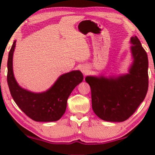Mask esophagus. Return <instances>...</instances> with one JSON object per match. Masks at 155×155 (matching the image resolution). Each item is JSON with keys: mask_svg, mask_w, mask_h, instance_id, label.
I'll return each instance as SVG.
<instances>
[{"mask_svg": "<svg viewBox=\"0 0 155 155\" xmlns=\"http://www.w3.org/2000/svg\"><path fill=\"white\" fill-rule=\"evenodd\" d=\"M81 72H82L84 74H85V75H86V74H88V71H89L87 68L85 67V66L81 67Z\"/></svg>", "mask_w": 155, "mask_h": 155, "instance_id": "obj_1", "label": "esophagus"}]
</instances>
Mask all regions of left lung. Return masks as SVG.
Returning <instances> with one entry per match:
<instances>
[{
  "label": "left lung",
  "mask_w": 155,
  "mask_h": 155,
  "mask_svg": "<svg viewBox=\"0 0 155 155\" xmlns=\"http://www.w3.org/2000/svg\"><path fill=\"white\" fill-rule=\"evenodd\" d=\"M130 42L134 60L129 74L118 77L85 78L91 88L92 109L104 121L127 120L143 102L147 93L148 57L138 37H132Z\"/></svg>",
  "instance_id": "8db88e82"
}]
</instances>
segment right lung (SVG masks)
I'll return each mask as SVG.
<instances>
[{
	"label": "right lung",
	"mask_w": 155,
	"mask_h": 155,
	"mask_svg": "<svg viewBox=\"0 0 155 155\" xmlns=\"http://www.w3.org/2000/svg\"><path fill=\"white\" fill-rule=\"evenodd\" d=\"M15 46L16 41L8 53L7 82L16 104L27 116L36 122L59 120L66 110L69 95L83 81V74L79 71H73L60 76L47 91L41 93L28 91L19 86L14 76L12 63Z\"/></svg>",
	"instance_id": "right-lung-1"
}]
</instances>
